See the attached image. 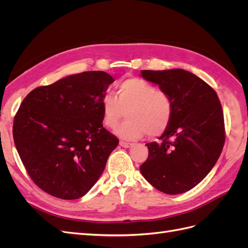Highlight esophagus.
I'll return each mask as SVG.
<instances>
[{
    "label": "esophagus",
    "instance_id": "obj_1",
    "mask_svg": "<svg viewBox=\"0 0 248 248\" xmlns=\"http://www.w3.org/2000/svg\"><path fill=\"white\" fill-rule=\"evenodd\" d=\"M132 145L133 144H131V142H127V141H123V140L120 141V146H122L124 148H130Z\"/></svg>",
    "mask_w": 248,
    "mask_h": 248
}]
</instances>
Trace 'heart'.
<instances>
[{"instance_id": "b5f03b06", "label": "heart", "mask_w": 248, "mask_h": 248, "mask_svg": "<svg viewBox=\"0 0 248 248\" xmlns=\"http://www.w3.org/2000/svg\"><path fill=\"white\" fill-rule=\"evenodd\" d=\"M103 123L115 128L128 114V120L116 130L125 140L150 138L166 132L174 117V102L163 89L140 78H126L117 87V97L108 94L101 99Z\"/></svg>"}]
</instances>
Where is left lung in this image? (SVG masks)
I'll return each mask as SVG.
<instances>
[{"label": "left lung", "mask_w": 248, "mask_h": 248, "mask_svg": "<svg viewBox=\"0 0 248 248\" xmlns=\"http://www.w3.org/2000/svg\"><path fill=\"white\" fill-rule=\"evenodd\" d=\"M141 77L166 90L174 102L169 129L152 141L140 167L147 181L168 194L197 186L215 166L226 140L220 101L214 89L183 69L141 70Z\"/></svg>", "instance_id": "1"}]
</instances>
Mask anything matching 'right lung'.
<instances>
[{
    "instance_id": "right-lung-1",
    "label": "right lung",
    "mask_w": 248,
    "mask_h": 248,
    "mask_svg": "<svg viewBox=\"0 0 248 248\" xmlns=\"http://www.w3.org/2000/svg\"><path fill=\"white\" fill-rule=\"evenodd\" d=\"M115 79L104 71L69 76L30 92L14 117L20 159L43 191L77 200L92 188L119 140L102 125L101 99Z\"/></svg>"
}]
</instances>
